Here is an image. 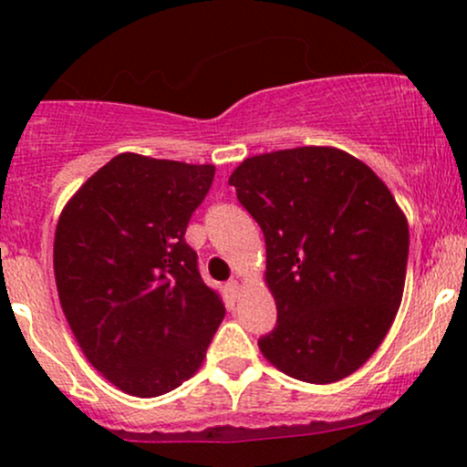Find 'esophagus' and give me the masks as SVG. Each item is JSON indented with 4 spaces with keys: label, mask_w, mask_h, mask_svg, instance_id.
I'll return each mask as SVG.
<instances>
[{
    "label": "esophagus",
    "mask_w": 467,
    "mask_h": 467,
    "mask_svg": "<svg viewBox=\"0 0 467 467\" xmlns=\"http://www.w3.org/2000/svg\"><path fill=\"white\" fill-rule=\"evenodd\" d=\"M226 287H228L230 296H233V298H237V296H239V292H241V283H239V278H230Z\"/></svg>",
    "instance_id": "obj_1"
}]
</instances>
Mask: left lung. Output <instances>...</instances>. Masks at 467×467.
Masks as SVG:
<instances>
[{
  "label": "left lung",
  "mask_w": 467,
  "mask_h": 467,
  "mask_svg": "<svg viewBox=\"0 0 467 467\" xmlns=\"http://www.w3.org/2000/svg\"><path fill=\"white\" fill-rule=\"evenodd\" d=\"M228 184L265 237L276 327L261 353L309 384L358 371L393 325L409 264V223L387 184L331 147L254 155Z\"/></svg>",
  "instance_id": "1"
}]
</instances>
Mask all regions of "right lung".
<instances>
[{
	"label": "right lung",
	"mask_w": 467,
	"mask_h": 467,
	"mask_svg": "<svg viewBox=\"0 0 467 467\" xmlns=\"http://www.w3.org/2000/svg\"><path fill=\"white\" fill-rule=\"evenodd\" d=\"M215 166L120 153L80 186L55 234L69 329L125 393L158 398L202 367L223 320L184 234Z\"/></svg>",
	"instance_id": "right-lung-1"
}]
</instances>
